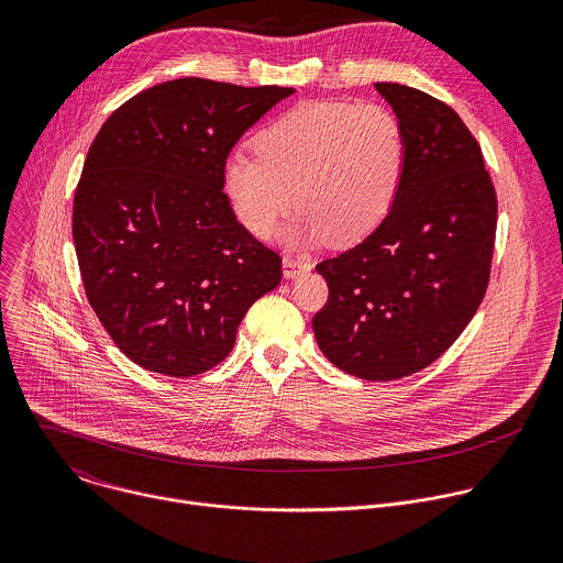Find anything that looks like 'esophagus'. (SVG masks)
Listing matches in <instances>:
<instances>
[{"instance_id":"obj_1","label":"esophagus","mask_w":563,"mask_h":563,"mask_svg":"<svg viewBox=\"0 0 563 563\" xmlns=\"http://www.w3.org/2000/svg\"><path fill=\"white\" fill-rule=\"evenodd\" d=\"M302 272H309V265H307V263H300V261H294V258H285V261H283V276H285V278H296V276H300Z\"/></svg>"}]
</instances>
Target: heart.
I'll list each match as a JSON object with an SVG mask.
<instances>
[{
    "label": "heart",
    "instance_id": "1",
    "mask_svg": "<svg viewBox=\"0 0 563 563\" xmlns=\"http://www.w3.org/2000/svg\"><path fill=\"white\" fill-rule=\"evenodd\" d=\"M254 148L227 157L224 194L261 238L298 202L289 245L363 240L387 218L408 167L404 124L378 104L302 102L261 129Z\"/></svg>",
    "mask_w": 563,
    "mask_h": 563
}]
</instances>
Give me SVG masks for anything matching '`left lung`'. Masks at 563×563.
<instances>
[{
    "label": "left lung",
    "instance_id": "1",
    "mask_svg": "<svg viewBox=\"0 0 563 563\" xmlns=\"http://www.w3.org/2000/svg\"><path fill=\"white\" fill-rule=\"evenodd\" d=\"M374 87L406 131L404 185L367 238L316 265L330 300L311 328L339 369L394 380L434 363L484 300L497 196L456 111L412 87Z\"/></svg>",
    "mask_w": 563,
    "mask_h": 563
}]
</instances>
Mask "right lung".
<instances>
[{
  "label": "right lung",
  "mask_w": 563,
  "mask_h": 563,
  "mask_svg": "<svg viewBox=\"0 0 563 563\" xmlns=\"http://www.w3.org/2000/svg\"><path fill=\"white\" fill-rule=\"evenodd\" d=\"M294 89L180 77L102 124L73 200L87 298L140 367L196 376L222 363L247 309L280 283V258L238 222L222 167Z\"/></svg>",
  "instance_id": "obj_1"
}]
</instances>
